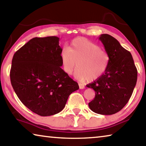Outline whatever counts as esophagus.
I'll use <instances>...</instances> for the list:
<instances>
[{"mask_svg":"<svg viewBox=\"0 0 146 146\" xmlns=\"http://www.w3.org/2000/svg\"><path fill=\"white\" fill-rule=\"evenodd\" d=\"M78 86H79V88L81 89V90H82V89L85 88V86L82 84H81V83H78Z\"/></svg>","mask_w":146,"mask_h":146,"instance_id":"34e87169","label":"esophagus"}]
</instances>
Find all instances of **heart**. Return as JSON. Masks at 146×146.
<instances>
[{
	"label": "heart",
	"instance_id": "b5f03b06",
	"mask_svg": "<svg viewBox=\"0 0 146 146\" xmlns=\"http://www.w3.org/2000/svg\"><path fill=\"white\" fill-rule=\"evenodd\" d=\"M65 72L71 75L76 68L75 77L80 80H96L104 75L108 68L110 56L100 47L85 38L73 40L69 50L64 49L60 54Z\"/></svg>",
	"mask_w": 146,
	"mask_h": 146
}]
</instances>
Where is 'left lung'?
<instances>
[{
  "mask_svg": "<svg viewBox=\"0 0 146 146\" xmlns=\"http://www.w3.org/2000/svg\"><path fill=\"white\" fill-rule=\"evenodd\" d=\"M99 40L110 56V63L102 76L86 86L95 91V97L88 105L98 114L113 115L122 110L131 97L137 70L131 54L117 39L102 34Z\"/></svg>",
  "mask_w": 146,
  "mask_h": 146,
  "instance_id": "8db88e82",
  "label": "left lung"
}]
</instances>
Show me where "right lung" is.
Here are the masks:
<instances>
[{
  "label": "right lung",
  "instance_id": "add662e5",
  "mask_svg": "<svg viewBox=\"0 0 146 146\" xmlns=\"http://www.w3.org/2000/svg\"><path fill=\"white\" fill-rule=\"evenodd\" d=\"M57 36L35 37L17 51L12 59L11 83L20 100L31 111L46 117L60 112L77 82L61 68Z\"/></svg>",
  "mask_w": 146,
  "mask_h": 146
}]
</instances>
